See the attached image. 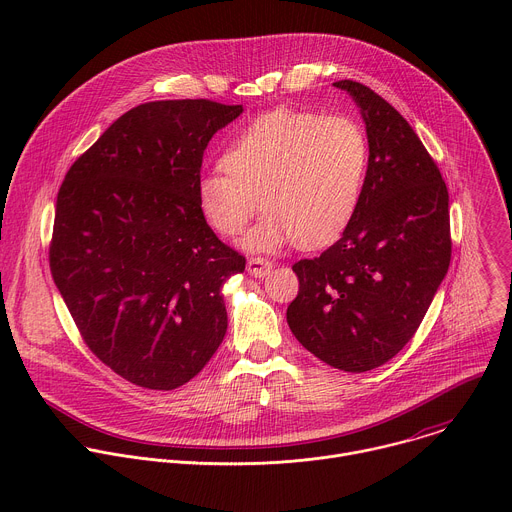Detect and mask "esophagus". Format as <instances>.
Wrapping results in <instances>:
<instances>
[{
  "mask_svg": "<svg viewBox=\"0 0 512 512\" xmlns=\"http://www.w3.org/2000/svg\"><path fill=\"white\" fill-rule=\"evenodd\" d=\"M271 267H273V263L269 259H265V257H251L247 261V271L251 275H255V277H265Z\"/></svg>",
  "mask_w": 512,
  "mask_h": 512,
  "instance_id": "1",
  "label": "esophagus"
}]
</instances>
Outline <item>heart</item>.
<instances>
[{
    "instance_id": "1",
    "label": "heart",
    "mask_w": 512,
    "mask_h": 512,
    "mask_svg": "<svg viewBox=\"0 0 512 512\" xmlns=\"http://www.w3.org/2000/svg\"><path fill=\"white\" fill-rule=\"evenodd\" d=\"M367 170L369 141L354 119L275 109L229 141L223 166L198 178L196 198L223 237L243 233L261 200L267 214L247 235V249L269 251L291 239L314 249L346 231Z\"/></svg>"
}]
</instances>
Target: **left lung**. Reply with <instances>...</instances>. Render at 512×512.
I'll use <instances>...</instances> for the list:
<instances>
[{"mask_svg": "<svg viewBox=\"0 0 512 512\" xmlns=\"http://www.w3.org/2000/svg\"><path fill=\"white\" fill-rule=\"evenodd\" d=\"M369 137L358 210L320 257L300 259L287 324L314 356L346 373L373 371L417 332L452 259L448 186L403 115L356 81Z\"/></svg>", "mask_w": 512, "mask_h": 512, "instance_id": "left-lung-1", "label": "left lung"}]
</instances>
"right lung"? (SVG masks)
<instances>
[{
  "label": "right lung",
  "instance_id": "add662e5",
  "mask_svg": "<svg viewBox=\"0 0 512 512\" xmlns=\"http://www.w3.org/2000/svg\"><path fill=\"white\" fill-rule=\"evenodd\" d=\"M241 113L208 99L143 103L58 190L54 283L89 350L137 387H182L225 338L221 287L245 257L206 225L196 184L210 137Z\"/></svg>",
  "mask_w": 512,
  "mask_h": 512
}]
</instances>
